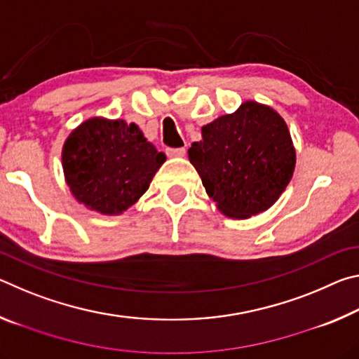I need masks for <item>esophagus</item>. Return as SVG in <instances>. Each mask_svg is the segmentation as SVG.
<instances>
[{"label": "esophagus", "mask_w": 359, "mask_h": 359, "mask_svg": "<svg viewBox=\"0 0 359 359\" xmlns=\"http://www.w3.org/2000/svg\"><path fill=\"white\" fill-rule=\"evenodd\" d=\"M185 151H187L185 149H168L166 154L171 158H182V156H185Z\"/></svg>", "instance_id": "esophagus-1"}]
</instances>
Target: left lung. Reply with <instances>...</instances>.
Here are the masks:
<instances>
[{
    "mask_svg": "<svg viewBox=\"0 0 359 359\" xmlns=\"http://www.w3.org/2000/svg\"><path fill=\"white\" fill-rule=\"evenodd\" d=\"M201 136L188 160L224 217L250 218L276 204L296 166L293 139L276 109L244 101L204 125Z\"/></svg>",
    "mask_w": 359,
    "mask_h": 359,
    "instance_id": "obj_1",
    "label": "left lung"
}]
</instances>
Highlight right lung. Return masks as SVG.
I'll return each instance as SVG.
<instances>
[{"label":"right lung","mask_w":359,"mask_h":359,"mask_svg":"<svg viewBox=\"0 0 359 359\" xmlns=\"http://www.w3.org/2000/svg\"><path fill=\"white\" fill-rule=\"evenodd\" d=\"M166 155L136 123L92 117L66 137L62 166L79 204L102 215H121L149 190Z\"/></svg>","instance_id":"right-lung-1"}]
</instances>
